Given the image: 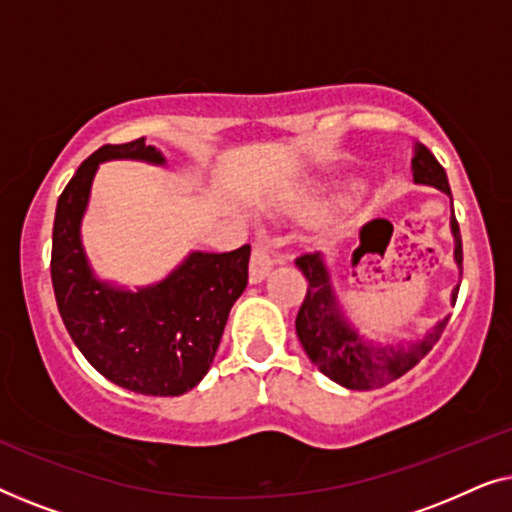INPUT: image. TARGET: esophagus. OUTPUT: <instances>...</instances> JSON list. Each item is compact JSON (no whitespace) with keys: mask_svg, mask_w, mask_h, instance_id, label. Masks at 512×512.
Listing matches in <instances>:
<instances>
[{"mask_svg":"<svg viewBox=\"0 0 512 512\" xmlns=\"http://www.w3.org/2000/svg\"><path fill=\"white\" fill-rule=\"evenodd\" d=\"M270 270H272V261L268 251L263 247H256L249 261V284H261L263 279L270 275Z\"/></svg>","mask_w":512,"mask_h":512,"instance_id":"esophagus-1","label":"esophagus"}]
</instances>
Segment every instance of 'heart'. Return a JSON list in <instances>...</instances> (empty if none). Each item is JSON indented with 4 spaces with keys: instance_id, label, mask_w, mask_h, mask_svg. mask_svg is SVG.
Returning <instances> with one entry per match:
<instances>
[{
    "instance_id": "1",
    "label": "heart",
    "mask_w": 512,
    "mask_h": 512,
    "mask_svg": "<svg viewBox=\"0 0 512 512\" xmlns=\"http://www.w3.org/2000/svg\"><path fill=\"white\" fill-rule=\"evenodd\" d=\"M356 184L354 181H349V184H335V186H326V188H319L317 195H321V198H333V195H338V191H342V188H354Z\"/></svg>"
}]
</instances>
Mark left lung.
<instances>
[{
  "label": "left lung",
  "mask_w": 512,
  "mask_h": 512,
  "mask_svg": "<svg viewBox=\"0 0 512 512\" xmlns=\"http://www.w3.org/2000/svg\"><path fill=\"white\" fill-rule=\"evenodd\" d=\"M412 179L419 186H431L443 191L452 202V191L447 184L443 165L433 158V153L424 144H415L412 156ZM450 233L454 240V265L461 277V235L459 223L450 216ZM296 265L307 279V296L300 305L296 317V333L300 345L310 361L324 373L328 380L338 382L345 389H373L394 382L398 377L415 368L436 345L443 328L450 321V314L438 319L436 324L412 340H377L368 338L361 331L359 321L352 317L335 289L331 268L321 254L300 256ZM459 293V282L450 293L454 307Z\"/></svg>",
  "instance_id": "obj_1"
}]
</instances>
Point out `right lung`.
<instances>
[{
  "instance_id": "add662e5",
  "label": "right lung",
  "mask_w": 512,
  "mask_h": 512,
  "mask_svg": "<svg viewBox=\"0 0 512 512\" xmlns=\"http://www.w3.org/2000/svg\"><path fill=\"white\" fill-rule=\"evenodd\" d=\"M107 160L167 167L144 137L107 144L83 160L55 207L51 279L60 317L109 382L144 396H181L212 368L230 307L247 289L251 249H193L163 279L135 289L97 277L81 228L95 174Z\"/></svg>"
}]
</instances>
